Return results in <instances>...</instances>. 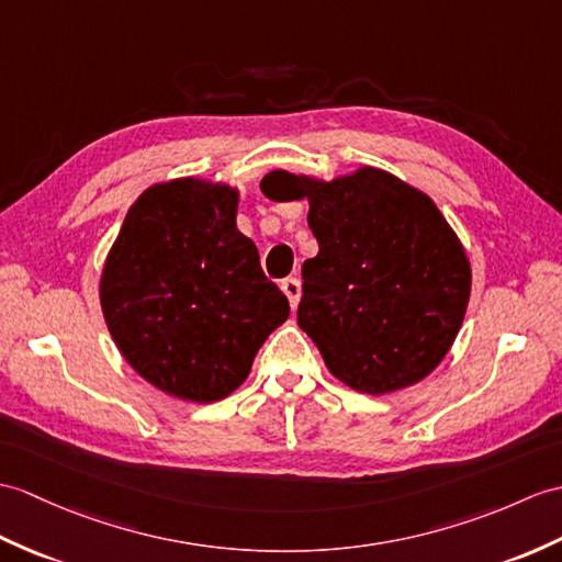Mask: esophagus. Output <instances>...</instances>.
<instances>
[{
	"instance_id": "1",
	"label": "esophagus",
	"mask_w": 562,
	"mask_h": 562,
	"mask_svg": "<svg viewBox=\"0 0 562 562\" xmlns=\"http://www.w3.org/2000/svg\"><path fill=\"white\" fill-rule=\"evenodd\" d=\"M282 292L286 294V299H290V306L296 308L299 296H302V282H299L296 276L284 278V280H282Z\"/></svg>"
}]
</instances>
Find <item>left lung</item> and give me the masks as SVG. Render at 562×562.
<instances>
[{"label":"left lung","mask_w":562,"mask_h":562,"mask_svg":"<svg viewBox=\"0 0 562 562\" xmlns=\"http://www.w3.org/2000/svg\"><path fill=\"white\" fill-rule=\"evenodd\" d=\"M272 201L308 195L318 256L302 268L296 321L325 367L359 393L419 383L460 333L472 270L436 203L381 169L313 181L270 172Z\"/></svg>","instance_id":"1"}]
</instances>
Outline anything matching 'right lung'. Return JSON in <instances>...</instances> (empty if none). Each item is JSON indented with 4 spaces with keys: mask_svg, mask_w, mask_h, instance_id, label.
Returning a JSON list of instances; mask_svg holds the SVG:
<instances>
[{
    "mask_svg": "<svg viewBox=\"0 0 562 562\" xmlns=\"http://www.w3.org/2000/svg\"><path fill=\"white\" fill-rule=\"evenodd\" d=\"M100 302L124 359L162 393L215 402L237 390L290 302L237 229V191L155 184L128 207Z\"/></svg>",
    "mask_w": 562,
    "mask_h": 562,
    "instance_id": "obj_1",
    "label": "right lung"
}]
</instances>
